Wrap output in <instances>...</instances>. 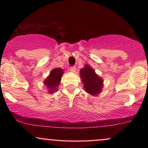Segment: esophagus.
Returning a JSON list of instances; mask_svg holds the SVG:
<instances>
[{
	"mask_svg": "<svg viewBox=\"0 0 148 148\" xmlns=\"http://www.w3.org/2000/svg\"><path fill=\"white\" fill-rule=\"evenodd\" d=\"M69 70L71 72H75L76 70H77V68H76V66H71V68L69 69Z\"/></svg>",
	"mask_w": 148,
	"mask_h": 148,
	"instance_id": "1",
	"label": "esophagus"
}]
</instances>
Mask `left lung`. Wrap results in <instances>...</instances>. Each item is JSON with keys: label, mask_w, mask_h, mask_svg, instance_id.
<instances>
[{"label": "left lung", "mask_w": 148, "mask_h": 148, "mask_svg": "<svg viewBox=\"0 0 148 148\" xmlns=\"http://www.w3.org/2000/svg\"><path fill=\"white\" fill-rule=\"evenodd\" d=\"M80 77L84 84V89L92 95H99L103 87V80L89 65L86 64L80 70Z\"/></svg>", "instance_id": "left-lung-1"}]
</instances>
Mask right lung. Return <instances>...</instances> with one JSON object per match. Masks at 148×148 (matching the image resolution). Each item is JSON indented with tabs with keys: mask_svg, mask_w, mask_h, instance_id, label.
<instances>
[{
	"mask_svg": "<svg viewBox=\"0 0 148 148\" xmlns=\"http://www.w3.org/2000/svg\"><path fill=\"white\" fill-rule=\"evenodd\" d=\"M64 74L63 69L61 68H55L49 74V77L44 80V83L49 89V92L53 94L56 91V88L59 86L61 82L62 75Z\"/></svg>",
	"mask_w": 148,
	"mask_h": 148,
	"instance_id": "add662e5",
	"label": "right lung"
}]
</instances>
